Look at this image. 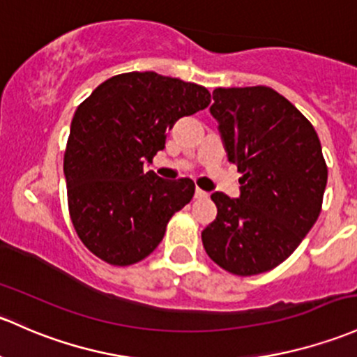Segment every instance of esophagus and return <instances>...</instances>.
<instances>
[{
	"mask_svg": "<svg viewBox=\"0 0 357 357\" xmlns=\"http://www.w3.org/2000/svg\"><path fill=\"white\" fill-rule=\"evenodd\" d=\"M207 197H208L207 191H204L200 188H197V191H195V198H198V200H204V198H207Z\"/></svg>",
	"mask_w": 357,
	"mask_h": 357,
	"instance_id": "obj_1",
	"label": "esophagus"
}]
</instances>
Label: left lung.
I'll return each instance as SVG.
<instances>
[{
	"label": "left lung",
	"mask_w": 357,
	"mask_h": 357,
	"mask_svg": "<svg viewBox=\"0 0 357 357\" xmlns=\"http://www.w3.org/2000/svg\"><path fill=\"white\" fill-rule=\"evenodd\" d=\"M210 114L243 178L239 198L212 193L217 217L202 241L219 267L257 275L282 264L317 222L327 164L313 125L273 89H215Z\"/></svg>",
	"instance_id": "left-lung-1"
}]
</instances>
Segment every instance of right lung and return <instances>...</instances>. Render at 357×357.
Wrapping results in <instances>:
<instances>
[{
	"label": "right lung",
	"instance_id": "add662e5",
	"mask_svg": "<svg viewBox=\"0 0 357 357\" xmlns=\"http://www.w3.org/2000/svg\"><path fill=\"white\" fill-rule=\"evenodd\" d=\"M210 104L205 87L155 71L116 75L75 111L65 152L66 191L78 238L100 260L126 267L162 241L195 183L162 179L145 164L183 116Z\"/></svg>",
	"mask_w": 357,
	"mask_h": 357
}]
</instances>
